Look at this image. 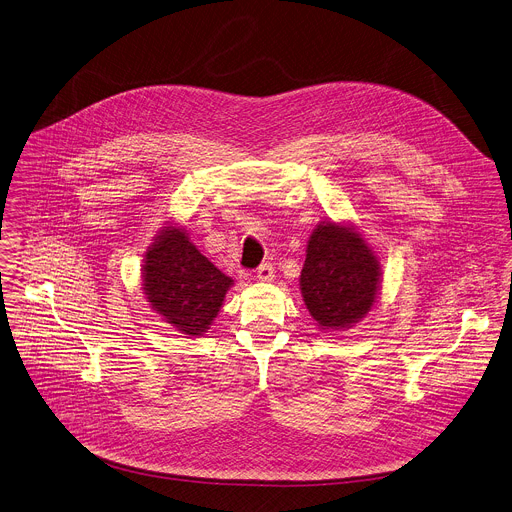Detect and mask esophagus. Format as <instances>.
<instances>
[{"label":"esophagus","mask_w":512,"mask_h":512,"mask_svg":"<svg viewBox=\"0 0 512 512\" xmlns=\"http://www.w3.org/2000/svg\"><path fill=\"white\" fill-rule=\"evenodd\" d=\"M256 276H258V280H262V282H272V280H274V266H272L270 262L258 266Z\"/></svg>","instance_id":"obj_1"}]
</instances>
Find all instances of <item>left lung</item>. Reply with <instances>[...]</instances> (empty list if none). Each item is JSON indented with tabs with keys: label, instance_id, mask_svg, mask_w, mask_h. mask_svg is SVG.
Here are the masks:
<instances>
[{
	"label": "left lung",
	"instance_id": "1",
	"mask_svg": "<svg viewBox=\"0 0 512 512\" xmlns=\"http://www.w3.org/2000/svg\"><path fill=\"white\" fill-rule=\"evenodd\" d=\"M380 262L360 232L322 222L308 240L300 290L322 330L350 328L376 302Z\"/></svg>",
	"mask_w": 512,
	"mask_h": 512
}]
</instances>
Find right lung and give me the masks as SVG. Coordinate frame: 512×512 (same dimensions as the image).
Here are the masks:
<instances>
[{
  "label": "right lung",
  "instance_id": "obj_1",
  "mask_svg": "<svg viewBox=\"0 0 512 512\" xmlns=\"http://www.w3.org/2000/svg\"><path fill=\"white\" fill-rule=\"evenodd\" d=\"M232 278L190 242L182 228L160 230L144 258V292L164 322L188 336H202L218 316Z\"/></svg>",
  "mask_w": 512,
  "mask_h": 512
}]
</instances>
